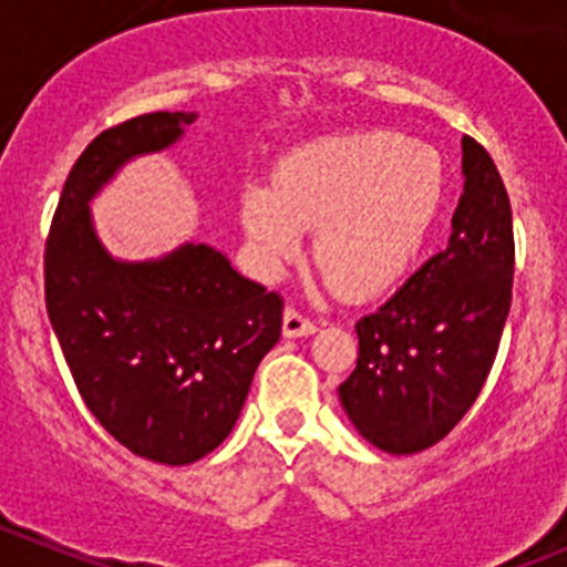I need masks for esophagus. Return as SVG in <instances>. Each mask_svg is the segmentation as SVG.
Here are the masks:
<instances>
[{
	"instance_id": "34e87169",
	"label": "esophagus",
	"mask_w": 567,
	"mask_h": 567,
	"mask_svg": "<svg viewBox=\"0 0 567 567\" xmlns=\"http://www.w3.org/2000/svg\"><path fill=\"white\" fill-rule=\"evenodd\" d=\"M282 332L285 338H307V334L316 332V323H312L310 318L301 316L296 307H288L282 318Z\"/></svg>"
}]
</instances>
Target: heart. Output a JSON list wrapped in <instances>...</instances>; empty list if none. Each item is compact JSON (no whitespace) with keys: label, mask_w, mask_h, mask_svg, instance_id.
Segmentation results:
<instances>
[{"label":"heart","mask_w":567,"mask_h":567,"mask_svg":"<svg viewBox=\"0 0 567 567\" xmlns=\"http://www.w3.org/2000/svg\"><path fill=\"white\" fill-rule=\"evenodd\" d=\"M449 194L432 146L390 130L334 132L288 152L271 185L240 196V224L268 271L293 260L301 229L329 282L349 296L393 288L423 251Z\"/></svg>","instance_id":"heart-1"}]
</instances>
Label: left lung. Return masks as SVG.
Wrapping results in <instances>:
<instances>
[{
	"instance_id": "1",
	"label": "left lung",
	"mask_w": 567,
	"mask_h": 567,
	"mask_svg": "<svg viewBox=\"0 0 567 567\" xmlns=\"http://www.w3.org/2000/svg\"><path fill=\"white\" fill-rule=\"evenodd\" d=\"M463 177L449 246L357 321V368L338 388L354 430L388 454H417L457 426L491 373L513 301L509 196L468 135Z\"/></svg>"
}]
</instances>
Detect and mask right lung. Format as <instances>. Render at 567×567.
<instances>
[{"mask_svg": "<svg viewBox=\"0 0 567 567\" xmlns=\"http://www.w3.org/2000/svg\"><path fill=\"white\" fill-rule=\"evenodd\" d=\"M194 121L146 113L93 137L65 179L43 257L49 321L82 401L121 446L163 465L221 446L282 332V296L213 246L115 260L93 229L91 199L118 168L174 146Z\"/></svg>", "mask_w": 567, "mask_h": 567, "instance_id": "1", "label": "right lung"}]
</instances>
